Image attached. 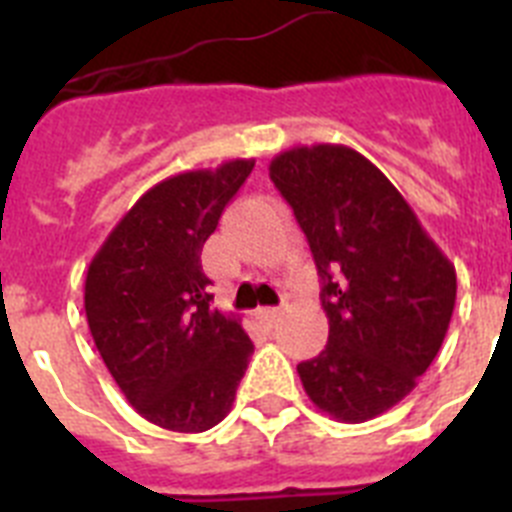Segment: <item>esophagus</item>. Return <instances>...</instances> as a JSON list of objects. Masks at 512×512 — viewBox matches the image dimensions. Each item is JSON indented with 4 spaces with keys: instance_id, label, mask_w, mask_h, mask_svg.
<instances>
[{
    "instance_id": "esophagus-1",
    "label": "esophagus",
    "mask_w": 512,
    "mask_h": 512,
    "mask_svg": "<svg viewBox=\"0 0 512 512\" xmlns=\"http://www.w3.org/2000/svg\"><path fill=\"white\" fill-rule=\"evenodd\" d=\"M259 318L266 320V323H274L279 318V307H261Z\"/></svg>"
}]
</instances>
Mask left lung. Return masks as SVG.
I'll list each match as a JSON object with an SVG mask.
<instances>
[{
    "mask_svg": "<svg viewBox=\"0 0 512 512\" xmlns=\"http://www.w3.org/2000/svg\"><path fill=\"white\" fill-rule=\"evenodd\" d=\"M269 176L323 279L328 343L297 364L307 397L364 423L410 395L451 323L456 271L395 184L346 146L279 153Z\"/></svg>",
    "mask_w": 512,
    "mask_h": 512,
    "instance_id": "left-lung-1",
    "label": "left lung"
}]
</instances>
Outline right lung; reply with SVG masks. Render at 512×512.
<instances>
[{"label":"right lung","mask_w":512,"mask_h":512,"mask_svg":"<svg viewBox=\"0 0 512 512\" xmlns=\"http://www.w3.org/2000/svg\"><path fill=\"white\" fill-rule=\"evenodd\" d=\"M235 158L148 189L97 251L84 310L112 379L151 423L202 433L228 415L253 343L212 310L200 253L253 171Z\"/></svg>","instance_id":"1"}]
</instances>
